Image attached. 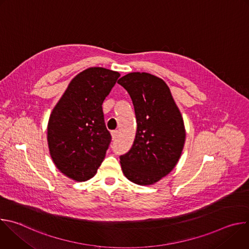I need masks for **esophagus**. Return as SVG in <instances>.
Segmentation results:
<instances>
[{"mask_svg":"<svg viewBox=\"0 0 249 249\" xmlns=\"http://www.w3.org/2000/svg\"><path fill=\"white\" fill-rule=\"evenodd\" d=\"M118 134H119V132H118L117 130H113V131L111 132V136H112V139H113V140H115V139L118 137Z\"/></svg>","mask_w":249,"mask_h":249,"instance_id":"obj_1","label":"esophagus"}]
</instances>
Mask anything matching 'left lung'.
<instances>
[{
  "label": "left lung",
  "mask_w": 249,
  "mask_h": 249,
  "mask_svg": "<svg viewBox=\"0 0 249 249\" xmlns=\"http://www.w3.org/2000/svg\"><path fill=\"white\" fill-rule=\"evenodd\" d=\"M135 108L137 132L131 150L120 157L122 171L138 185H152L178 162L186 132L179 108L163 80L149 73H129L118 80Z\"/></svg>",
  "instance_id": "8db88e82"
}]
</instances>
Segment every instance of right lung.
Masks as SVG:
<instances>
[{
    "label": "right lung",
    "instance_id": "1",
    "mask_svg": "<svg viewBox=\"0 0 249 249\" xmlns=\"http://www.w3.org/2000/svg\"><path fill=\"white\" fill-rule=\"evenodd\" d=\"M119 77L118 72L101 67L84 70L70 82L50 114V156L71 179H90L105 158L111 136L104 123L102 103Z\"/></svg>",
    "mask_w": 249,
    "mask_h": 249
}]
</instances>
